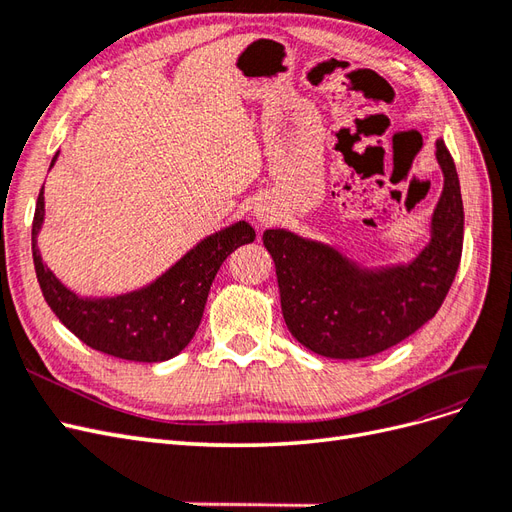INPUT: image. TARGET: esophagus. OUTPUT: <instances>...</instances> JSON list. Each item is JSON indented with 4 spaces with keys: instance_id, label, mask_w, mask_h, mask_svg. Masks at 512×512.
<instances>
[{
    "instance_id": "esophagus-1",
    "label": "esophagus",
    "mask_w": 512,
    "mask_h": 512,
    "mask_svg": "<svg viewBox=\"0 0 512 512\" xmlns=\"http://www.w3.org/2000/svg\"><path fill=\"white\" fill-rule=\"evenodd\" d=\"M254 215L260 224H269L273 220V211L267 205H256Z\"/></svg>"
}]
</instances>
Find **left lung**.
Wrapping results in <instances>:
<instances>
[{
    "mask_svg": "<svg viewBox=\"0 0 512 512\" xmlns=\"http://www.w3.org/2000/svg\"><path fill=\"white\" fill-rule=\"evenodd\" d=\"M436 160L444 185L429 224V243L408 262L365 267L337 247L269 228V250L286 327L327 359H365L404 342L436 316L461 260L463 200L455 162L442 138Z\"/></svg>",
    "mask_w": 512,
    "mask_h": 512,
    "instance_id": "left-lung-1",
    "label": "left lung"
}]
</instances>
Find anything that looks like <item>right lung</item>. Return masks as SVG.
<instances>
[{"label":"right lung","instance_id":"1","mask_svg":"<svg viewBox=\"0 0 512 512\" xmlns=\"http://www.w3.org/2000/svg\"><path fill=\"white\" fill-rule=\"evenodd\" d=\"M57 156L59 153L51 166ZM42 222L44 185L32 224V252L46 303L64 327L89 348L138 363L168 361L192 342L222 262L237 247L256 239L254 228L241 220L196 243L158 280L143 288L117 297H79L42 262L38 250Z\"/></svg>","mask_w":512,"mask_h":512}]
</instances>
